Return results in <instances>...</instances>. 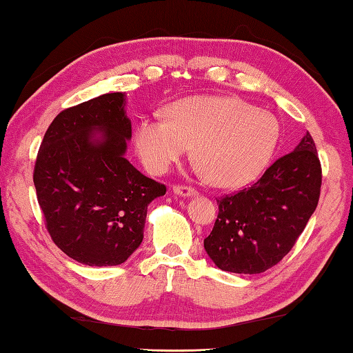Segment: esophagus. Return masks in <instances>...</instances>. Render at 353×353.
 I'll return each instance as SVG.
<instances>
[{"label": "esophagus", "mask_w": 353, "mask_h": 353, "mask_svg": "<svg viewBox=\"0 0 353 353\" xmlns=\"http://www.w3.org/2000/svg\"><path fill=\"white\" fill-rule=\"evenodd\" d=\"M172 192L177 194V196H182V197L197 196L196 188H191V186H185V185H174L172 186Z\"/></svg>", "instance_id": "34e87169"}]
</instances>
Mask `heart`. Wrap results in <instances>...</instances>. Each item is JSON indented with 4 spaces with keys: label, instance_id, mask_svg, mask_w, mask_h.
<instances>
[{
    "label": "heart",
    "instance_id": "obj_1",
    "mask_svg": "<svg viewBox=\"0 0 353 353\" xmlns=\"http://www.w3.org/2000/svg\"><path fill=\"white\" fill-rule=\"evenodd\" d=\"M167 117L144 118L134 132L145 168L162 174L194 145L201 171L221 188L256 179L281 139L274 115L235 97H191L172 104Z\"/></svg>",
    "mask_w": 353,
    "mask_h": 353
}]
</instances>
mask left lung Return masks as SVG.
Masks as SVG:
<instances>
[{
    "label": "left lung",
    "mask_w": 353,
    "mask_h": 353,
    "mask_svg": "<svg viewBox=\"0 0 353 353\" xmlns=\"http://www.w3.org/2000/svg\"><path fill=\"white\" fill-rule=\"evenodd\" d=\"M321 165L306 132L294 152L274 161L256 182L216 200L205 250L224 272L258 274L287 254L316 211Z\"/></svg>",
    "instance_id": "obj_1"
}]
</instances>
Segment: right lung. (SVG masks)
Masks as SVG:
<instances>
[{
    "instance_id": "obj_1",
    "label": "right lung",
    "mask_w": 353,
    "mask_h": 353,
    "mask_svg": "<svg viewBox=\"0 0 353 353\" xmlns=\"http://www.w3.org/2000/svg\"><path fill=\"white\" fill-rule=\"evenodd\" d=\"M124 106L125 94L112 92L62 110L36 157L45 228L59 249L85 265L127 261L144 238L150 201L167 192L124 157L132 138Z\"/></svg>"
}]
</instances>
